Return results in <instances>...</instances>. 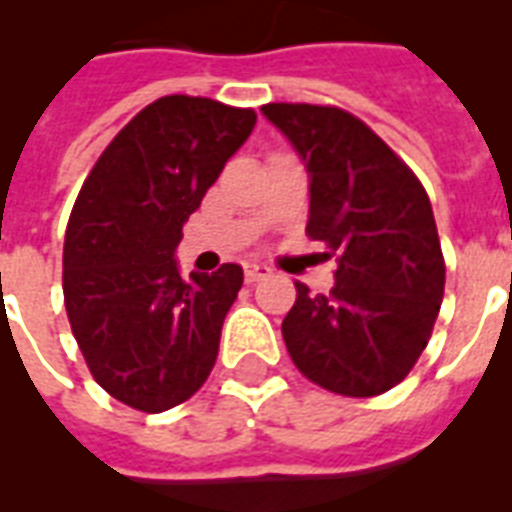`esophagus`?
Masks as SVG:
<instances>
[{
  "instance_id": "esophagus-1",
  "label": "esophagus",
  "mask_w": 512,
  "mask_h": 512,
  "mask_svg": "<svg viewBox=\"0 0 512 512\" xmlns=\"http://www.w3.org/2000/svg\"><path fill=\"white\" fill-rule=\"evenodd\" d=\"M265 276H271V268L263 263H244V279L252 284V281H260Z\"/></svg>"
}]
</instances>
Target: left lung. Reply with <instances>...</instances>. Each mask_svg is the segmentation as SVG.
Returning <instances> with one entry per match:
<instances>
[{
  "label": "left lung",
  "instance_id": "8db88e82",
  "mask_svg": "<svg viewBox=\"0 0 512 512\" xmlns=\"http://www.w3.org/2000/svg\"><path fill=\"white\" fill-rule=\"evenodd\" d=\"M308 172V236L337 252L335 287L297 300L281 324L295 366L340 396L369 398L404 380L444 300V255L414 172L361 119L332 106L260 108Z\"/></svg>",
  "mask_w": 512,
  "mask_h": 512
}]
</instances>
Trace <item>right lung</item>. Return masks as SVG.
Listing matches in <instances>:
<instances>
[{
  "label": "right lung",
  "mask_w": 512,
  "mask_h": 512,
  "mask_svg": "<svg viewBox=\"0 0 512 512\" xmlns=\"http://www.w3.org/2000/svg\"><path fill=\"white\" fill-rule=\"evenodd\" d=\"M252 108L167 95L100 154L63 244V297L92 377L140 412L183 404L212 372L244 271L180 276L175 249L207 188L255 130Z\"/></svg>",
  "instance_id": "1"
}]
</instances>
